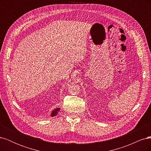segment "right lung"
<instances>
[{
	"label": "right lung",
	"mask_w": 151,
	"mask_h": 151,
	"mask_svg": "<svg viewBox=\"0 0 151 151\" xmlns=\"http://www.w3.org/2000/svg\"><path fill=\"white\" fill-rule=\"evenodd\" d=\"M59 111H60V108H57V109H55V110H53V111H52V116H56L57 114L58 113V112H59Z\"/></svg>",
	"instance_id": "right-lung-1"
}]
</instances>
